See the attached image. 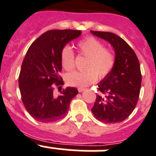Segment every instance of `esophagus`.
Returning <instances> with one entry per match:
<instances>
[{"label": "esophagus", "mask_w": 156, "mask_h": 156, "mask_svg": "<svg viewBox=\"0 0 156 156\" xmlns=\"http://www.w3.org/2000/svg\"><path fill=\"white\" fill-rule=\"evenodd\" d=\"M85 90H86V89H85V88H78V92H79V93L82 92V91H84Z\"/></svg>", "instance_id": "obj_1"}]
</instances>
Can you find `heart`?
I'll use <instances>...</instances> for the list:
<instances>
[{"label": "heart", "mask_w": 156, "mask_h": 156, "mask_svg": "<svg viewBox=\"0 0 156 156\" xmlns=\"http://www.w3.org/2000/svg\"><path fill=\"white\" fill-rule=\"evenodd\" d=\"M77 47L82 55L87 57L85 62L86 70L74 71L66 76L68 85L75 87H86L94 83L98 78H105L115 64V55L104 44L93 36H87L78 41ZM61 64L67 71L74 68V53L70 46H65L61 52Z\"/></svg>", "instance_id": "heart-1"}]
</instances>
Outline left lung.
Wrapping results in <instances>:
<instances>
[{
	"label": "left lung",
	"instance_id": "8db88e82",
	"mask_svg": "<svg viewBox=\"0 0 156 156\" xmlns=\"http://www.w3.org/2000/svg\"><path fill=\"white\" fill-rule=\"evenodd\" d=\"M90 32L108 42L115 51L114 66L98 84L102 94L97 95L91 111L101 122H121L129 117L138 102L142 81L140 62L132 48L117 35L105 31Z\"/></svg>",
	"mask_w": 156,
	"mask_h": 156
}]
</instances>
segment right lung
I'll list each match as a JSON object with an SVG mask.
<instances>
[{
    "label": "right lung",
    "instance_id": "add662e5",
    "mask_svg": "<svg viewBox=\"0 0 156 156\" xmlns=\"http://www.w3.org/2000/svg\"><path fill=\"white\" fill-rule=\"evenodd\" d=\"M78 30H51L38 38L27 50L19 76L22 101L35 120L51 123L63 118L70 101L78 94L74 87H66L58 96L54 85L63 82L61 52L66 44L81 36Z\"/></svg>",
    "mask_w": 156,
    "mask_h": 156
}]
</instances>
